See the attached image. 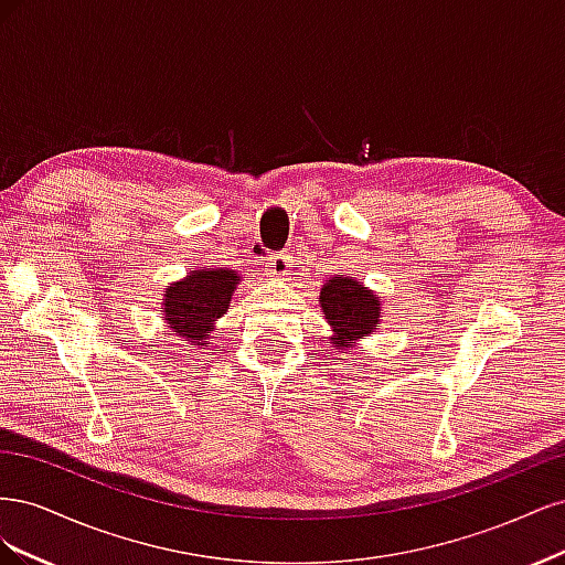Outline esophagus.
<instances>
[{"instance_id":"1","label":"esophagus","mask_w":565,"mask_h":565,"mask_svg":"<svg viewBox=\"0 0 565 565\" xmlns=\"http://www.w3.org/2000/svg\"><path fill=\"white\" fill-rule=\"evenodd\" d=\"M289 266H292V262H289V256L285 252L273 254L268 259V276L273 280H285L289 276Z\"/></svg>"}]
</instances>
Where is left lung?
<instances>
[{
  "label": "left lung",
  "mask_w": 565,
  "mask_h": 565,
  "mask_svg": "<svg viewBox=\"0 0 565 565\" xmlns=\"http://www.w3.org/2000/svg\"><path fill=\"white\" fill-rule=\"evenodd\" d=\"M320 306L332 328L330 344L341 349V353L353 349L358 339L380 330V297L358 280L344 276L330 278L320 289Z\"/></svg>",
  "instance_id": "8db88e82"
}]
</instances>
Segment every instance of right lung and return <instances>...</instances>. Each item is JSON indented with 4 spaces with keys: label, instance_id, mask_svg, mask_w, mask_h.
Segmentation results:
<instances>
[{
    "label": "right lung",
    "instance_id": "obj_1",
    "mask_svg": "<svg viewBox=\"0 0 565 565\" xmlns=\"http://www.w3.org/2000/svg\"><path fill=\"white\" fill-rule=\"evenodd\" d=\"M237 280L241 276L231 268H200L172 282L162 299L167 324L185 341L204 347L214 322L228 311Z\"/></svg>",
    "mask_w": 565,
    "mask_h": 565
}]
</instances>
